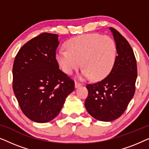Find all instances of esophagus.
<instances>
[{"mask_svg":"<svg viewBox=\"0 0 149 149\" xmlns=\"http://www.w3.org/2000/svg\"><path fill=\"white\" fill-rule=\"evenodd\" d=\"M82 84L81 83H79L78 82H75L74 83V86H75V88H78V87H80Z\"/></svg>","mask_w":149,"mask_h":149,"instance_id":"obj_1","label":"esophagus"}]
</instances>
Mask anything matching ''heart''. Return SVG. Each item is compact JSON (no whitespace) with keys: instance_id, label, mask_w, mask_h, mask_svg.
I'll use <instances>...</instances> for the list:
<instances>
[{"instance_id":"heart-1","label":"heart","mask_w":149,"mask_h":149,"mask_svg":"<svg viewBox=\"0 0 149 149\" xmlns=\"http://www.w3.org/2000/svg\"><path fill=\"white\" fill-rule=\"evenodd\" d=\"M67 50L57 53L56 60L64 72L72 74L81 66V79L95 81L105 78L111 72L117 58V46L113 38L100 34L76 36L66 43Z\"/></svg>"}]
</instances>
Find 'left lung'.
<instances>
[{"label":"left lung","mask_w":149,"mask_h":149,"mask_svg":"<svg viewBox=\"0 0 149 149\" xmlns=\"http://www.w3.org/2000/svg\"><path fill=\"white\" fill-rule=\"evenodd\" d=\"M109 29L117 46L115 64L105 79L87 85L88 96L85 102L89 115L102 121H112L121 117L134 96L137 79L133 49L117 30Z\"/></svg>","instance_id":"obj_1"}]
</instances>
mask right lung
<instances>
[{
  "instance_id": "right-lung-1",
  "label": "right lung",
  "mask_w": 149,
  "mask_h": 149,
  "mask_svg": "<svg viewBox=\"0 0 149 149\" xmlns=\"http://www.w3.org/2000/svg\"><path fill=\"white\" fill-rule=\"evenodd\" d=\"M58 35L44 32L26 42L16 55L13 89L20 109L32 121L46 123L60 113L74 82L59 69Z\"/></svg>"
}]
</instances>
